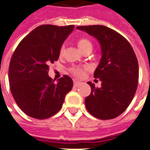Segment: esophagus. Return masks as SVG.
I'll return each mask as SVG.
<instances>
[{"mask_svg":"<svg viewBox=\"0 0 150 150\" xmlns=\"http://www.w3.org/2000/svg\"><path fill=\"white\" fill-rule=\"evenodd\" d=\"M81 84V82L79 81H74V86H80Z\"/></svg>","mask_w":150,"mask_h":150,"instance_id":"34e87169","label":"esophagus"}]
</instances>
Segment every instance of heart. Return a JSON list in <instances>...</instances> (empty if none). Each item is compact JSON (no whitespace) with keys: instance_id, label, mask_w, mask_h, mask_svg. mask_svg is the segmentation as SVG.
Listing matches in <instances>:
<instances>
[{"instance_id":"1","label":"heart","mask_w":150,"mask_h":150,"mask_svg":"<svg viewBox=\"0 0 150 150\" xmlns=\"http://www.w3.org/2000/svg\"><path fill=\"white\" fill-rule=\"evenodd\" d=\"M78 46L80 49L81 50L82 52H84L86 49H92V43L91 42V41H89L88 39H86V38H81L79 40L78 42ZM65 51V47L64 45H62L61 48H60V50H59V54L60 55H63ZM88 69V67L86 66H84V67H81V66H73L71 68H69V71L70 73L73 75H75L76 77H83L84 75H85V71Z\"/></svg>"}]
</instances>
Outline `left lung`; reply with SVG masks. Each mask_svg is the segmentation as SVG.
<instances>
[{
  "label": "left lung",
  "mask_w": 150,
  "mask_h": 150,
  "mask_svg": "<svg viewBox=\"0 0 150 150\" xmlns=\"http://www.w3.org/2000/svg\"><path fill=\"white\" fill-rule=\"evenodd\" d=\"M77 29L96 38L101 45V58L94 77L101 86L88 82L91 92L85 100L86 109L99 119L115 118L129 106L138 86L139 64L134 49L124 37L108 27L80 26Z\"/></svg>",
  "instance_id": "1"
}]
</instances>
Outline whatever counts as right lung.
Instances as JSON below:
<instances>
[{
    "instance_id": "obj_1",
    "label": "right lung",
    "mask_w": 150,
    "mask_h": 150,
    "mask_svg": "<svg viewBox=\"0 0 150 150\" xmlns=\"http://www.w3.org/2000/svg\"><path fill=\"white\" fill-rule=\"evenodd\" d=\"M74 28L39 26L23 38L12 54L8 72L11 92L18 107L31 117L54 116L73 87L68 75L55 83L48 73L49 65L58 60L63 42Z\"/></svg>"
}]
</instances>
